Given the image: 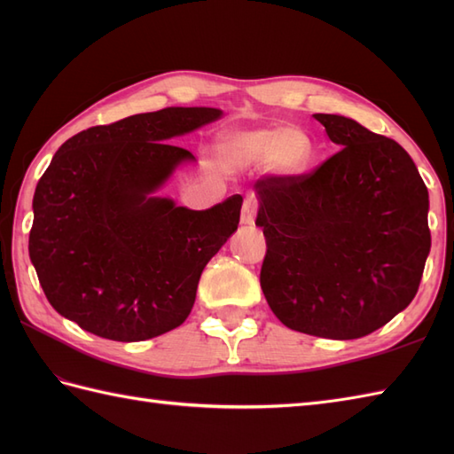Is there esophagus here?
Masks as SVG:
<instances>
[{"label":"esophagus","instance_id":"1","mask_svg":"<svg viewBox=\"0 0 454 454\" xmlns=\"http://www.w3.org/2000/svg\"><path fill=\"white\" fill-rule=\"evenodd\" d=\"M255 212H257V200L254 197H247L244 200V208H242V224L244 226H252L255 222Z\"/></svg>","mask_w":454,"mask_h":454}]
</instances>
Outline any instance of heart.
Masks as SVG:
<instances>
[{"label":"heart","mask_w":454,"mask_h":454,"mask_svg":"<svg viewBox=\"0 0 454 454\" xmlns=\"http://www.w3.org/2000/svg\"><path fill=\"white\" fill-rule=\"evenodd\" d=\"M312 142L294 129H259L234 132L222 142L220 156L228 168L244 169L265 163L283 176L301 173L312 160Z\"/></svg>","instance_id":"obj_1"}]
</instances>
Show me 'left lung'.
Wrapping results in <instances>:
<instances>
[{
	"instance_id": "8db88e82",
	"label": "left lung",
	"mask_w": 454,
	"mask_h": 454,
	"mask_svg": "<svg viewBox=\"0 0 454 454\" xmlns=\"http://www.w3.org/2000/svg\"><path fill=\"white\" fill-rule=\"evenodd\" d=\"M337 153L306 176L255 183L262 288L286 327L356 340L406 310L431 249L429 192L398 142L314 114Z\"/></svg>"
}]
</instances>
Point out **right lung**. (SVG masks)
I'll use <instances>...</instances> for the list:
<instances>
[{
  "instance_id": "obj_1",
  "label": "right lung",
  "mask_w": 454,
  "mask_h": 454,
  "mask_svg": "<svg viewBox=\"0 0 454 454\" xmlns=\"http://www.w3.org/2000/svg\"><path fill=\"white\" fill-rule=\"evenodd\" d=\"M168 107L66 140L36 183L28 255L54 310L113 341L187 320L202 269L238 230L242 197L207 210L158 191L195 156L171 140L222 117Z\"/></svg>"
}]
</instances>
